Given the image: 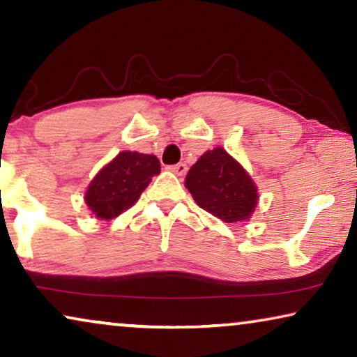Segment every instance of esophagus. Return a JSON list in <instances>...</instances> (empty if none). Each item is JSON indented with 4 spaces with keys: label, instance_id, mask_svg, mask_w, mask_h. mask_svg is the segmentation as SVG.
<instances>
[{
    "label": "esophagus",
    "instance_id": "esophagus-1",
    "mask_svg": "<svg viewBox=\"0 0 357 357\" xmlns=\"http://www.w3.org/2000/svg\"><path fill=\"white\" fill-rule=\"evenodd\" d=\"M169 172H173L174 174H178V176H184L185 173H188V165L185 163H178V165H173V167H168Z\"/></svg>",
    "mask_w": 357,
    "mask_h": 357
}]
</instances>
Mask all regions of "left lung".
I'll use <instances>...</instances> for the list:
<instances>
[{
  "label": "left lung",
  "mask_w": 357,
  "mask_h": 357,
  "mask_svg": "<svg viewBox=\"0 0 357 357\" xmlns=\"http://www.w3.org/2000/svg\"><path fill=\"white\" fill-rule=\"evenodd\" d=\"M185 188L200 208L225 223L250 218L257 205V185L227 150L205 152L185 176Z\"/></svg>",
  "instance_id": "1"
}]
</instances>
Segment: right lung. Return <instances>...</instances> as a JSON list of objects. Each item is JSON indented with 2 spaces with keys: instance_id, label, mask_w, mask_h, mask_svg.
<instances>
[{
  "instance_id": "add662e5",
  "label": "right lung",
  "mask_w": 357,
  "mask_h": 357,
  "mask_svg": "<svg viewBox=\"0 0 357 357\" xmlns=\"http://www.w3.org/2000/svg\"><path fill=\"white\" fill-rule=\"evenodd\" d=\"M160 173L155 155L119 152L100 169L85 192V204L100 220H112L137 202L140 194Z\"/></svg>"
}]
</instances>
